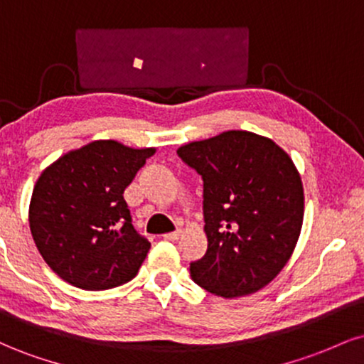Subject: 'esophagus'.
I'll use <instances>...</instances> for the list:
<instances>
[{
	"label": "esophagus",
	"mask_w": 364,
	"mask_h": 364,
	"mask_svg": "<svg viewBox=\"0 0 364 364\" xmlns=\"http://www.w3.org/2000/svg\"><path fill=\"white\" fill-rule=\"evenodd\" d=\"M179 236H181V231L168 232V235H164V240H168V241H176V240H179Z\"/></svg>",
	"instance_id": "1"
}]
</instances>
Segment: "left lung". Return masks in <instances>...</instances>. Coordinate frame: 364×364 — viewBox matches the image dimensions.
<instances>
[{"label":"left lung","mask_w":364,"mask_h":364,"mask_svg":"<svg viewBox=\"0 0 364 364\" xmlns=\"http://www.w3.org/2000/svg\"><path fill=\"white\" fill-rule=\"evenodd\" d=\"M178 156L203 179L208 245L190 265L191 279L220 298L260 291L301 235L303 181L289 154L267 136L229 129L181 145Z\"/></svg>","instance_id":"obj_1"}]
</instances>
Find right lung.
<instances>
[{
    "mask_svg": "<svg viewBox=\"0 0 364 364\" xmlns=\"http://www.w3.org/2000/svg\"><path fill=\"white\" fill-rule=\"evenodd\" d=\"M156 147L94 140L63 154L37 178L28 225L63 281L104 291L132 281L150 243L136 235L123 193Z\"/></svg>",
    "mask_w": 364,
    "mask_h": 364,
    "instance_id": "right-lung-1",
    "label": "right lung"
}]
</instances>
